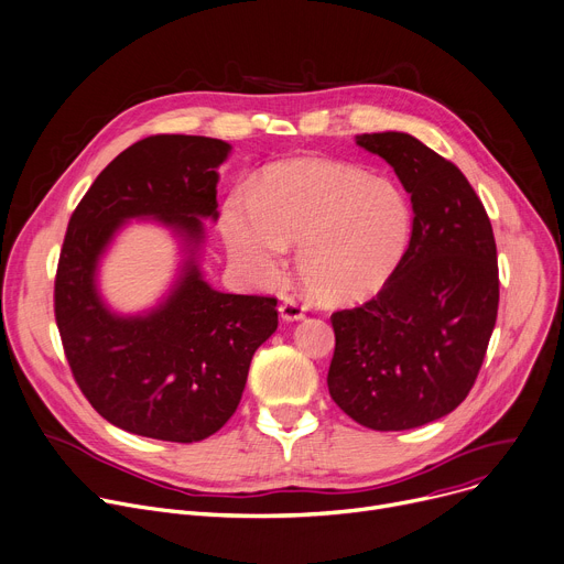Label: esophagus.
<instances>
[{
    "label": "esophagus",
    "mask_w": 564,
    "mask_h": 564,
    "mask_svg": "<svg viewBox=\"0 0 564 564\" xmlns=\"http://www.w3.org/2000/svg\"><path fill=\"white\" fill-rule=\"evenodd\" d=\"M279 313L285 322H296V319H304L306 308L299 304V299L294 296H283L281 304H279Z\"/></svg>",
    "instance_id": "obj_1"
}]
</instances>
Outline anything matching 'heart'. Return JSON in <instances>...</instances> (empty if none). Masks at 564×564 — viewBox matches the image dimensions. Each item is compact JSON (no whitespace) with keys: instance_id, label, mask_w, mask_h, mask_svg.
I'll use <instances>...</instances> for the list:
<instances>
[{"instance_id":"1","label":"heart","mask_w":564,"mask_h":564,"mask_svg":"<svg viewBox=\"0 0 564 564\" xmlns=\"http://www.w3.org/2000/svg\"><path fill=\"white\" fill-rule=\"evenodd\" d=\"M224 240L262 283L279 279L288 245L296 270L328 306L377 294L401 265L412 236L408 197L388 178L322 159H294L234 193L221 213Z\"/></svg>"}]
</instances>
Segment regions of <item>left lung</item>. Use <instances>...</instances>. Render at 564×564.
<instances>
[{"label": "left lung", "instance_id": "8db88e82", "mask_svg": "<svg viewBox=\"0 0 564 564\" xmlns=\"http://www.w3.org/2000/svg\"><path fill=\"white\" fill-rule=\"evenodd\" d=\"M356 144L394 167L412 204L397 272L367 304L330 315L328 392L371 431L435 422L469 394L499 311L497 242L465 174L399 131Z\"/></svg>", "mask_w": 564, "mask_h": 564}]
</instances>
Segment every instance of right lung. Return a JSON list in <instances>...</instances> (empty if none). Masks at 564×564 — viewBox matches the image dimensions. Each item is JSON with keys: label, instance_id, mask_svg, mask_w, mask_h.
Masks as SVG:
<instances>
[{"label": "right lung", "instance_id": "add662e5", "mask_svg": "<svg viewBox=\"0 0 564 564\" xmlns=\"http://www.w3.org/2000/svg\"><path fill=\"white\" fill-rule=\"evenodd\" d=\"M231 144L149 135L106 165L72 213L54 313L72 377L122 431L199 442L236 412L256 349L279 326L276 299L213 290L197 265L204 217L217 219V167ZM152 216L188 258L171 294L144 316H118L96 290L98 258L129 218Z\"/></svg>", "mask_w": 564, "mask_h": 564}]
</instances>
